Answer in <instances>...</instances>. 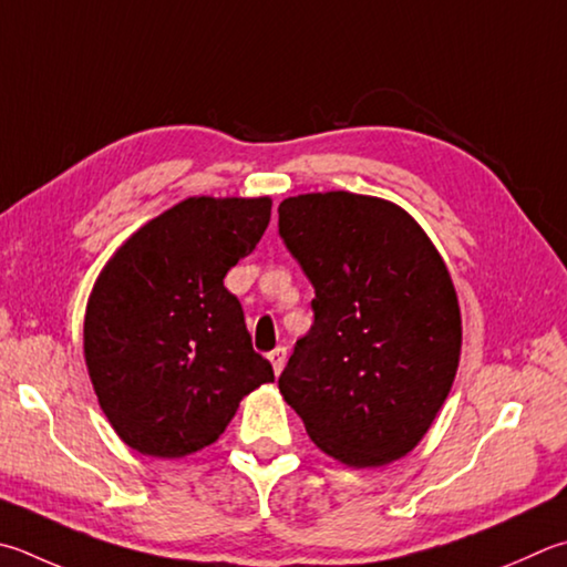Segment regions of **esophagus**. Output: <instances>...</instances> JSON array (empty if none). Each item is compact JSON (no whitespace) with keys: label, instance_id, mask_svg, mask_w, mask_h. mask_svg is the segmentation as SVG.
<instances>
[{"label":"esophagus","instance_id":"esophagus-1","mask_svg":"<svg viewBox=\"0 0 567 567\" xmlns=\"http://www.w3.org/2000/svg\"><path fill=\"white\" fill-rule=\"evenodd\" d=\"M267 359H270L275 374H280L285 362H287V349H285V347H277V349H272L270 354H267Z\"/></svg>","mask_w":567,"mask_h":567}]
</instances>
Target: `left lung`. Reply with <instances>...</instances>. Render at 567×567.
<instances>
[{
	"label": "left lung",
	"instance_id": "1",
	"mask_svg": "<svg viewBox=\"0 0 567 567\" xmlns=\"http://www.w3.org/2000/svg\"><path fill=\"white\" fill-rule=\"evenodd\" d=\"M277 210L317 295L280 394L327 456L389 466L424 439L456 379L461 310L449 267L404 208L374 195L305 193Z\"/></svg>",
	"mask_w": 567,
	"mask_h": 567
}]
</instances>
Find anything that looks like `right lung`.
I'll return each instance as SVG.
<instances>
[{
  "label": "right lung",
  "instance_id": "right-lung-1",
  "mask_svg": "<svg viewBox=\"0 0 567 567\" xmlns=\"http://www.w3.org/2000/svg\"><path fill=\"white\" fill-rule=\"evenodd\" d=\"M272 198L193 195L121 243L84 317L99 406L123 444L183 458L215 444L240 401L275 382L223 277L270 223Z\"/></svg>",
  "mask_w": 567,
  "mask_h": 567
}]
</instances>
